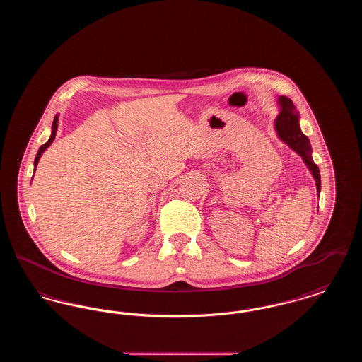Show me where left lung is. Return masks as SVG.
Masks as SVG:
<instances>
[{"instance_id": "1", "label": "left lung", "mask_w": 362, "mask_h": 362, "mask_svg": "<svg viewBox=\"0 0 362 362\" xmlns=\"http://www.w3.org/2000/svg\"><path fill=\"white\" fill-rule=\"evenodd\" d=\"M278 104H279V114L276 117L274 127H276V134L281 138L285 144H288L289 148L297 155L301 156L305 165L308 167L315 183H316V192L317 195L320 194V173L317 165L312 160V148H310V139L300 129V114L296 110L292 100L286 96H279L278 98Z\"/></svg>"}]
</instances>
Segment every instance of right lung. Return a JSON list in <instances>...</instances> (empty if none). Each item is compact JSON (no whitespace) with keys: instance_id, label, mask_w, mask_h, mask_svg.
<instances>
[{"instance_id":"obj_1","label":"right lung","mask_w":362,"mask_h":362,"mask_svg":"<svg viewBox=\"0 0 362 362\" xmlns=\"http://www.w3.org/2000/svg\"><path fill=\"white\" fill-rule=\"evenodd\" d=\"M57 127H58V115H55L54 122H52V136H50V139H49L46 144H43V145L39 148L37 153H36V157H35L34 161L35 170H36V165H37V163H39V160H40V156L43 155V152H45V151L52 145V142L54 141V138H55V134H57Z\"/></svg>"}]
</instances>
